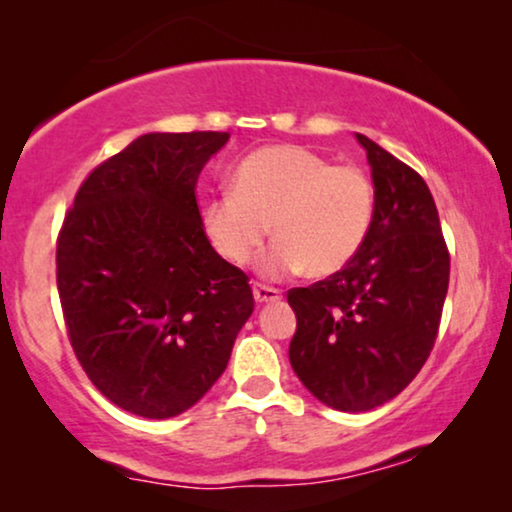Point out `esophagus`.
Instances as JSON below:
<instances>
[{"mask_svg":"<svg viewBox=\"0 0 512 512\" xmlns=\"http://www.w3.org/2000/svg\"><path fill=\"white\" fill-rule=\"evenodd\" d=\"M254 298L256 303H275V300L282 298V291L275 289V286H265V284H254Z\"/></svg>","mask_w":512,"mask_h":512,"instance_id":"1","label":"esophagus"}]
</instances>
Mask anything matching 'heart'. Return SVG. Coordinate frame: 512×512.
Segmentation results:
<instances>
[{
	"instance_id": "heart-1",
	"label": "heart",
	"mask_w": 512,
	"mask_h": 512,
	"mask_svg": "<svg viewBox=\"0 0 512 512\" xmlns=\"http://www.w3.org/2000/svg\"><path fill=\"white\" fill-rule=\"evenodd\" d=\"M375 214L370 177L356 165H333L305 146H265L233 174V191L212 195L202 228L223 261L247 265L270 233L265 277L307 268L324 277L345 268L366 242Z\"/></svg>"
}]
</instances>
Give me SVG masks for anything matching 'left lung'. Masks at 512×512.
I'll return each instance as SVG.
<instances>
[{
    "label": "left lung",
    "instance_id": "left-lung-1",
    "mask_svg": "<svg viewBox=\"0 0 512 512\" xmlns=\"http://www.w3.org/2000/svg\"><path fill=\"white\" fill-rule=\"evenodd\" d=\"M356 139L375 184L366 242L342 270L286 293L298 319L293 373L342 412L373 410L415 380L450 284V251L426 181L373 139Z\"/></svg>",
    "mask_w": 512,
    "mask_h": 512
}]
</instances>
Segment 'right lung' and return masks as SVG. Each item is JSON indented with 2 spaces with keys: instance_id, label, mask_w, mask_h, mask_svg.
I'll return each instance as SVG.
<instances>
[{
  "instance_id": "add662e5",
  "label": "right lung",
  "mask_w": 512,
  "mask_h": 512,
  "mask_svg": "<svg viewBox=\"0 0 512 512\" xmlns=\"http://www.w3.org/2000/svg\"><path fill=\"white\" fill-rule=\"evenodd\" d=\"M228 132H151L83 179L55 277L72 349L118 408L167 419L228 366L254 312L249 277L216 254L195 184Z\"/></svg>"
}]
</instances>
